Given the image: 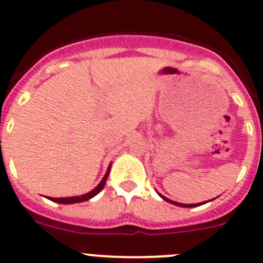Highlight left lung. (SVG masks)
Instances as JSON below:
<instances>
[{"label":"left lung","mask_w":263,"mask_h":263,"mask_svg":"<svg viewBox=\"0 0 263 263\" xmlns=\"http://www.w3.org/2000/svg\"><path fill=\"white\" fill-rule=\"evenodd\" d=\"M158 195H160V196H161V198H162V199H164V200H166V202L172 203V204H174V205H178V207H186V208H191V207H198V205H202V204H204V202H203V203H196V204H184V203H178V202H173V200L167 199L166 196H164V195H161V194H160V193H158ZM210 202H211V200H210Z\"/></svg>","instance_id":"1"}]
</instances>
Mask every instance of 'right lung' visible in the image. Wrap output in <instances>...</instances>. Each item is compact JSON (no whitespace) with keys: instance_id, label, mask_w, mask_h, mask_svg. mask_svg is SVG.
I'll use <instances>...</instances> for the list:
<instances>
[{"instance_id":"add662e5","label":"right lung","mask_w":263,"mask_h":263,"mask_svg":"<svg viewBox=\"0 0 263 263\" xmlns=\"http://www.w3.org/2000/svg\"><path fill=\"white\" fill-rule=\"evenodd\" d=\"M110 169H111V164L108 165V169L107 172H106L105 177L102 178V181L99 182L98 186H97L96 189H93L91 191H89V193L84 194V195H77V196H68V198H49V200H52V202H56V203H60V204H73V203H81V202H86V200L91 199L93 196H96L97 194H99L101 191H102V189L105 187L106 184V181H107V177H108V173H110Z\"/></svg>"}]
</instances>
